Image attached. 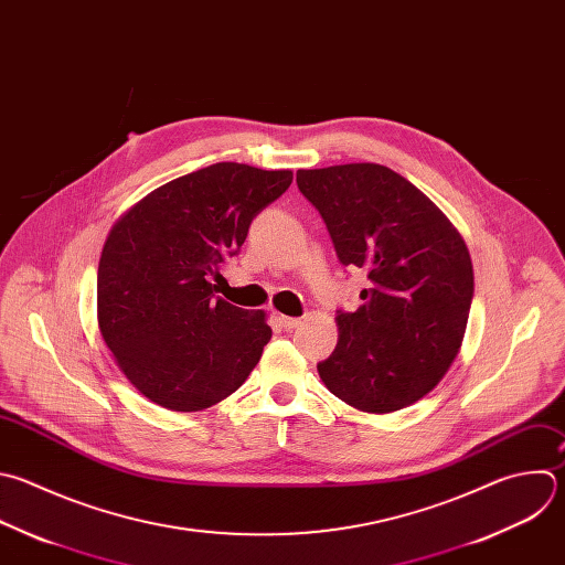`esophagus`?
<instances>
[{"instance_id": "34e87169", "label": "esophagus", "mask_w": 565, "mask_h": 565, "mask_svg": "<svg viewBox=\"0 0 565 565\" xmlns=\"http://www.w3.org/2000/svg\"><path fill=\"white\" fill-rule=\"evenodd\" d=\"M279 323H281L286 330H295V328H299L301 319H299V317H286V315H279Z\"/></svg>"}]
</instances>
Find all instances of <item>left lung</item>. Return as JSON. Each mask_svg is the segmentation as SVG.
Instances as JSON below:
<instances>
[{"instance_id": "left-lung-1", "label": "left lung", "mask_w": 565, "mask_h": 565, "mask_svg": "<svg viewBox=\"0 0 565 565\" xmlns=\"http://www.w3.org/2000/svg\"><path fill=\"white\" fill-rule=\"evenodd\" d=\"M343 266L370 286L354 312L337 310L339 339L317 363L326 388L363 413H395L428 395L455 361L475 275L450 220L399 172L380 163L297 170Z\"/></svg>"}]
</instances>
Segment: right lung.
<instances>
[{
	"label": "right lung",
	"mask_w": 565,
	"mask_h": 565,
	"mask_svg": "<svg viewBox=\"0 0 565 565\" xmlns=\"http://www.w3.org/2000/svg\"><path fill=\"white\" fill-rule=\"evenodd\" d=\"M290 183V170L220 161L159 185L113 226L97 270L99 330L152 404L211 408L262 359L273 337L266 312L215 297L211 281Z\"/></svg>",
	"instance_id": "right-lung-1"
}]
</instances>
